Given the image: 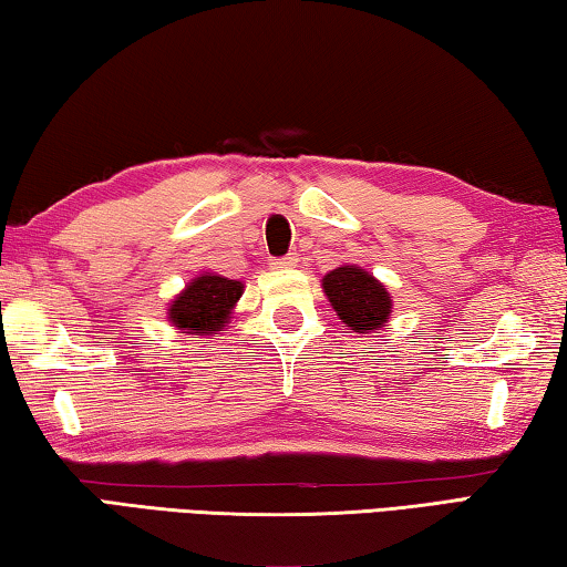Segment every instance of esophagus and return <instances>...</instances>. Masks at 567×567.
<instances>
[{"label":"esophagus","mask_w":567,"mask_h":567,"mask_svg":"<svg viewBox=\"0 0 567 567\" xmlns=\"http://www.w3.org/2000/svg\"><path fill=\"white\" fill-rule=\"evenodd\" d=\"M270 265L275 267V270H290V267L297 265V255L290 252V255H285V257H275Z\"/></svg>","instance_id":"esophagus-1"}]
</instances>
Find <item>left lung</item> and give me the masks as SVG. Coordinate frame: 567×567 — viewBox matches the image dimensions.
Listing matches in <instances>:
<instances>
[{"label": "left lung", "mask_w": 567, "mask_h": 567, "mask_svg": "<svg viewBox=\"0 0 567 567\" xmlns=\"http://www.w3.org/2000/svg\"><path fill=\"white\" fill-rule=\"evenodd\" d=\"M322 290L332 310L354 332H375L385 328L392 300L385 285L354 265H342L322 277Z\"/></svg>", "instance_id": "obj_1"}]
</instances>
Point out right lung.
<instances>
[{
	"mask_svg": "<svg viewBox=\"0 0 567 567\" xmlns=\"http://www.w3.org/2000/svg\"><path fill=\"white\" fill-rule=\"evenodd\" d=\"M243 297V282L205 272L187 282L169 305V322L187 334H219L229 322L235 305Z\"/></svg>",
	"mask_w": 567,
	"mask_h": 567,
	"instance_id": "right-lung-1",
	"label": "right lung"
}]
</instances>
